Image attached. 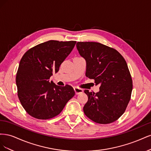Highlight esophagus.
Returning a JSON list of instances; mask_svg holds the SVG:
<instances>
[{
	"label": "esophagus",
	"mask_w": 151,
	"mask_h": 151,
	"mask_svg": "<svg viewBox=\"0 0 151 151\" xmlns=\"http://www.w3.org/2000/svg\"><path fill=\"white\" fill-rule=\"evenodd\" d=\"M74 91L76 94H79L81 93H83V89L79 88H77V87H74Z\"/></svg>",
	"instance_id": "1"
}]
</instances>
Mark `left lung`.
<instances>
[{
	"instance_id": "obj_1",
	"label": "left lung",
	"mask_w": 151,
	"mask_h": 151,
	"mask_svg": "<svg viewBox=\"0 0 151 151\" xmlns=\"http://www.w3.org/2000/svg\"><path fill=\"white\" fill-rule=\"evenodd\" d=\"M86 61V76L100 84L96 93L85 90L88 101L84 113L93 122L108 124L125 112L131 97L132 80L125 60L115 49L97 42H77Z\"/></svg>"
}]
</instances>
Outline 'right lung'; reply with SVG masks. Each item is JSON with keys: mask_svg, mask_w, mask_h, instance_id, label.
Wrapping results in <instances>:
<instances>
[{"mask_svg": "<svg viewBox=\"0 0 151 151\" xmlns=\"http://www.w3.org/2000/svg\"><path fill=\"white\" fill-rule=\"evenodd\" d=\"M76 43L50 40L30 48L22 56L16 77L17 95L31 116L40 120L56 116L75 95L69 85L59 86L49 79L59 70Z\"/></svg>", "mask_w": 151, "mask_h": 151, "instance_id": "obj_1", "label": "right lung"}]
</instances>
